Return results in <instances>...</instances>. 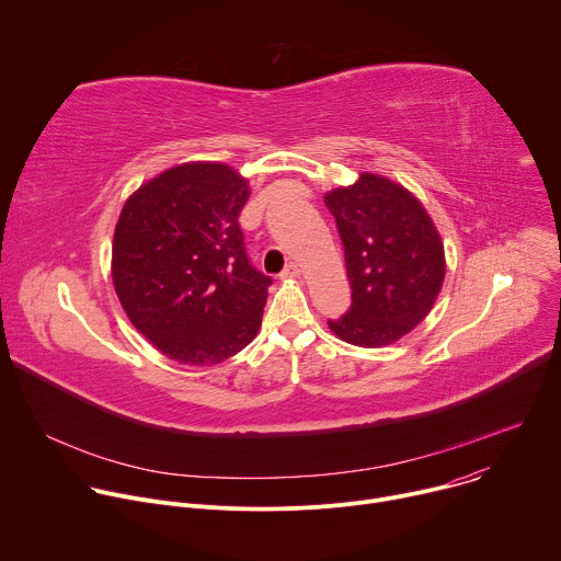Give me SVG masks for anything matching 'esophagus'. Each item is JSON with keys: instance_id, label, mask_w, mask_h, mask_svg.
Listing matches in <instances>:
<instances>
[{"instance_id": "esophagus-1", "label": "esophagus", "mask_w": 561, "mask_h": 561, "mask_svg": "<svg viewBox=\"0 0 561 561\" xmlns=\"http://www.w3.org/2000/svg\"><path fill=\"white\" fill-rule=\"evenodd\" d=\"M301 275V271H299V266L295 264V262H290V264H286V268L282 271V279H297Z\"/></svg>"}]
</instances>
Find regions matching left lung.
<instances>
[{
    "label": "left lung",
    "instance_id": "1",
    "mask_svg": "<svg viewBox=\"0 0 561 561\" xmlns=\"http://www.w3.org/2000/svg\"><path fill=\"white\" fill-rule=\"evenodd\" d=\"M344 244L353 304L329 329L362 348L394 344L431 312L446 275L442 237L407 191L375 173L324 195Z\"/></svg>",
    "mask_w": 561,
    "mask_h": 561
}]
</instances>
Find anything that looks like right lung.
Masks as SVG:
<instances>
[{"mask_svg": "<svg viewBox=\"0 0 561 561\" xmlns=\"http://www.w3.org/2000/svg\"><path fill=\"white\" fill-rule=\"evenodd\" d=\"M251 188L219 162L141 184L113 234V286L130 324L169 359L213 366L247 348L271 277L251 266L239 213Z\"/></svg>", "mask_w": 561, "mask_h": 561, "instance_id": "1", "label": "right lung"}]
</instances>
